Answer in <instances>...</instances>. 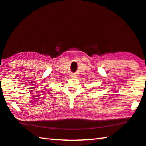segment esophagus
<instances>
[{
  "mask_svg": "<svg viewBox=\"0 0 146 146\" xmlns=\"http://www.w3.org/2000/svg\"><path fill=\"white\" fill-rule=\"evenodd\" d=\"M76 75H72L71 76V78H76Z\"/></svg>",
  "mask_w": 146,
  "mask_h": 146,
  "instance_id": "obj_1",
  "label": "esophagus"
}]
</instances>
